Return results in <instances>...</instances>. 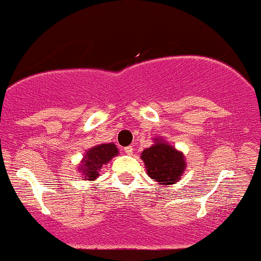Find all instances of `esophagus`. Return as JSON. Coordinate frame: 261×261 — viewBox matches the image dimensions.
<instances>
[{
    "instance_id": "esophagus-1",
    "label": "esophagus",
    "mask_w": 261,
    "mask_h": 261,
    "mask_svg": "<svg viewBox=\"0 0 261 261\" xmlns=\"http://www.w3.org/2000/svg\"><path fill=\"white\" fill-rule=\"evenodd\" d=\"M133 146H126L125 147V149H123V151H125L126 152V154H128V155H131V154H133Z\"/></svg>"
}]
</instances>
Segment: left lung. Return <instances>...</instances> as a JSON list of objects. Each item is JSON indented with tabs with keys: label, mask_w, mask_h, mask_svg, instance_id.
Segmentation results:
<instances>
[{
	"label": "left lung",
	"mask_w": 261,
	"mask_h": 261,
	"mask_svg": "<svg viewBox=\"0 0 261 261\" xmlns=\"http://www.w3.org/2000/svg\"><path fill=\"white\" fill-rule=\"evenodd\" d=\"M147 175L162 186L174 184L186 169L183 154L162 139L141 152Z\"/></svg>",
	"instance_id": "8db88e82"
}]
</instances>
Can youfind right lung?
I'll return each instance as SVG.
<instances>
[{
    "mask_svg": "<svg viewBox=\"0 0 261 261\" xmlns=\"http://www.w3.org/2000/svg\"><path fill=\"white\" fill-rule=\"evenodd\" d=\"M117 154V147L112 143L91 147L81 162L80 170L82 172V177L84 179L94 180L99 175L98 170Z\"/></svg>",
    "mask_w": 261,
    "mask_h": 261,
    "instance_id": "obj_1",
    "label": "right lung"
}]
</instances>
